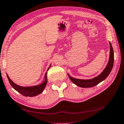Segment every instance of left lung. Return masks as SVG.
Wrapping results in <instances>:
<instances>
[{
  "mask_svg": "<svg viewBox=\"0 0 124 124\" xmlns=\"http://www.w3.org/2000/svg\"><path fill=\"white\" fill-rule=\"evenodd\" d=\"M110 45V55H109V61L108 62L106 67L104 69L101 74L98 75L97 77L90 80H80L76 79L71 77L70 76H69V78L70 80L73 82L74 84L77 85L78 86L82 87V88H89L92 87L99 84L100 82H102L106 78L113 68V63H114V52L113 49L112 48V44L109 42Z\"/></svg>",
  "mask_w": 124,
  "mask_h": 124,
  "instance_id": "obj_1",
  "label": "left lung"
}]
</instances>
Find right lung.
I'll use <instances>...</instances> for the list:
<instances>
[{
    "mask_svg": "<svg viewBox=\"0 0 124 124\" xmlns=\"http://www.w3.org/2000/svg\"><path fill=\"white\" fill-rule=\"evenodd\" d=\"M50 66L49 67L48 70L50 68ZM7 76H8V81L10 82L11 86H12L13 88L16 90V91H17L18 93H21V94H22V95L25 96H34L39 95V94L43 92V91L47 84L46 73V74H45L44 81L43 82L41 85H36V86L29 87H23L19 86V85L15 84L14 82H12V81L11 80L10 78H9L8 76V75H7Z\"/></svg>",
    "mask_w": 124,
    "mask_h": 124,
    "instance_id": "right-lung-1",
    "label": "right lung"
}]
</instances>
